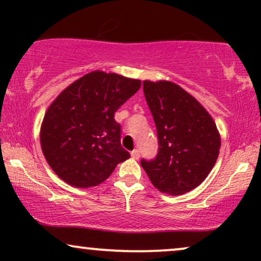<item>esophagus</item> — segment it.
<instances>
[{
    "label": "esophagus",
    "instance_id": "1",
    "mask_svg": "<svg viewBox=\"0 0 261 261\" xmlns=\"http://www.w3.org/2000/svg\"><path fill=\"white\" fill-rule=\"evenodd\" d=\"M131 157H133L134 160H139V158H140V151H139V149H134V151L131 152Z\"/></svg>",
    "mask_w": 261,
    "mask_h": 261
}]
</instances>
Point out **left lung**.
Returning a JSON list of instances; mask_svg holds the SVG:
<instances>
[{
    "mask_svg": "<svg viewBox=\"0 0 261 261\" xmlns=\"http://www.w3.org/2000/svg\"><path fill=\"white\" fill-rule=\"evenodd\" d=\"M143 93L157 127L158 153L141 161L161 193L180 195L199 187L216 163L221 136L207 110L180 86L143 81Z\"/></svg>",
    "mask_w": 261,
    "mask_h": 261,
    "instance_id": "left-lung-1",
    "label": "left lung"
}]
</instances>
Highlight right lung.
<instances>
[{
    "instance_id": "right-lung-1",
    "label": "right lung",
    "mask_w": 261,
    "mask_h": 261,
    "mask_svg": "<svg viewBox=\"0 0 261 261\" xmlns=\"http://www.w3.org/2000/svg\"><path fill=\"white\" fill-rule=\"evenodd\" d=\"M140 87V80L92 71L56 97L41 122L40 145L60 179L76 188L95 187L130 158L114 114Z\"/></svg>"
}]
</instances>
